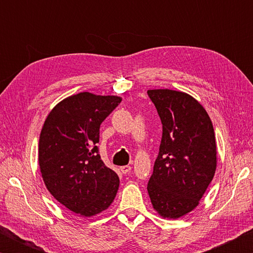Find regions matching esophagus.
Segmentation results:
<instances>
[{"instance_id":"34e87169","label":"esophagus","mask_w":253,"mask_h":253,"mask_svg":"<svg viewBox=\"0 0 253 253\" xmlns=\"http://www.w3.org/2000/svg\"><path fill=\"white\" fill-rule=\"evenodd\" d=\"M130 169H131V168L129 165H125V166H122V168H121V172L123 174H129Z\"/></svg>"}]
</instances>
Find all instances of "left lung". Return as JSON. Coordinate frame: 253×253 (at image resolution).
Wrapping results in <instances>:
<instances>
[{
    "label": "left lung",
    "instance_id": "obj_1",
    "mask_svg": "<svg viewBox=\"0 0 253 253\" xmlns=\"http://www.w3.org/2000/svg\"><path fill=\"white\" fill-rule=\"evenodd\" d=\"M147 93L163 125L148 195L160 215L177 219L198 207L215 173L213 125L202 105L185 92L154 89Z\"/></svg>",
    "mask_w": 253,
    "mask_h": 253
}]
</instances>
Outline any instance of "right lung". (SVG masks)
Returning <instances> with one entry per match:
<instances>
[{
    "mask_svg": "<svg viewBox=\"0 0 253 253\" xmlns=\"http://www.w3.org/2000/svg\"><path fill=\"white\" fill-rule=\"evenodd\" d=\"M117 96L80 92L54 107L39 139V165L46 188L70 211L92 216L113 203L118 175L101 161V123L121 104Z\"/></svg>",
    "mask_w": 253,
    "mask_h": 253,
    "instance_id": "1",
    "label": "right lung"
}]
</instances>
